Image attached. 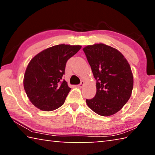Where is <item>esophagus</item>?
Listing matches in <instances>:
<instances>
[{
  "label": "esophagus",
  "instance_id": "1",
  "mask_svg": "<svg viewBox=\"0 0 155 155\" xmlns=\"http://www.w3.org/2000/svg\"><path fill=\"white\" fill-rule=\"evenodd\" d=\"M85 85V82H84V81H81V83L79 84V85H78V87H83V85Z\"/></svg>",
  "mask_w": 155,
  "mask_h": 155
}]
</instances>
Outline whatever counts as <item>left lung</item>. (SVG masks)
<instances>
[{"instance_id": "8db88e82", "label": "left lung", "mask_w": 155, "mask_h": 155, "mask_svg": "<svg viewBox=\"0 0 155 155\" xmlns=\"http://www.w3.org/2000/svg\"><path fill=\"white\" fill-rule=\"evenodd\" d=\"M96 80L94 98L86 103L96 114L112 115L121 109L132 94L133 76L124 55L117 49L104 44L83 48Z\"/></svg>"}]
</instances>
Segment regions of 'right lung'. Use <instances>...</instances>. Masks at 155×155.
Returning <instances> with one entry per match:
<instances>
[{"mask_svg": "<svg viewBox=\"0 0 155 155\" xmlns=\"http://www.w3.org/2000/svg\"><path fill=\"white\" fill-rule=\"evenodd\" d=\"M81 48L80 45L59 44L44 50L28 63L24 88L37 108L51 111L64 104L71 88L63 80L66 62Z\"/></svg>", "mask_w": 155, "mask_h": 155, "instance_id": "right-lung-1", "label": "right lung"}]
</instances>
